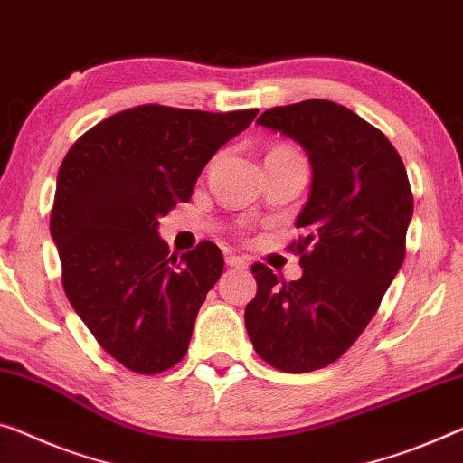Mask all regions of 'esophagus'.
I'll use <instances>...</instances> for the list:
<instances>
[{"mask_svg": "<svg viewBox=\"0 0 463 463\" xmlns=\"http://www.w3.org/2000/svg\"><path fill=\"white\" fill-rule=\"evenodd\" d=\"M225 265H227V267H236V269H248V260L244 259V256L227 254V256H225Z\"/></svg>", "mask_w": 463, "mask_h": 463, "instance_id": "obj_1", "label": "esophagus"}]
</instances>
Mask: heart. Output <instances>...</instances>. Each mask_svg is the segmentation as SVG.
<instances>
[{
	"label": "heart",
	"instance_id": "heart-1",
	"mask_svg": "<svg viewBox=\"0 0 463 463\" xmlns=\"http://www.w3.org/2000/svg\"><path fill=\"white\" fill-rule=\"evenodd\" d=\"M273 151H283V153H294V151H291V148H288V146H275V148H273Z\"/></svg>",
	"mask_w": 463,
	"mask_h": 463
}]
</instances>
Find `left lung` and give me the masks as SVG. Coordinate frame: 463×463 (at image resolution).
I'll list each match as a JSON object with an SVG mask.
<instances>
[{"label":"left lung","instance_id":"obj_1","mask_svg":"<svg viewBox=\"0 0 463 463\" xmlns=\"http://www.w3.org/2000/svg\"><path fill=\"white\" fill-rule=\"evenodd\" d=\"M259 124L300 145L312 165L308 203L289 248L304 269L279 281L254 262L244 321L256 354L283 373L329 366L350 350L402 269L414 198L385 134L325 99L267 109Z\"/></svg>","mask_w":463,"mask_h":463}]
</instances>
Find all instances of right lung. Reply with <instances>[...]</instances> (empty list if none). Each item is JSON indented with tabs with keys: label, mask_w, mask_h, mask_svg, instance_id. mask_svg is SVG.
<instances>
[{
	"label": "right lung",
	"mask_w": 463,
	"mask_h": 463,
	"mask_svg": "<svg viewBox=\"0 0 463 463\" xmlns=\"http://www.w3.org/2000/svg\"><path fill=\"white\" fill-rule=\"evenodd\" d=\"M256 113L138 105L92 126L61 161L49 227L63 291L99 345L134 373L157 374L186 355L223 273L213 241L169 254L159 217L190 201L209 159Z\"/></svg>",
	"instance_id": "right-lung-1"
}]
</instances>
